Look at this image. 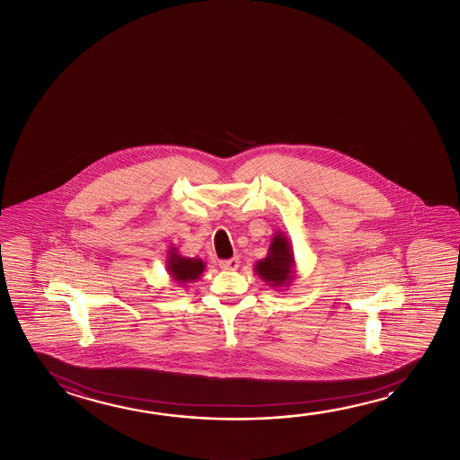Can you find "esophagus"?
<instances>
[{
	"instance_id": "34e87169",
	"label": "esophagus",
	"mask_w": 460,
	"mask_h": 460,
	"mask_svg": "<svg viewBox=\"0 0 460 460\" xmlns=\"http://www.w3.org/2000/svg\"><path fill=\"white\" fill-rule=\"evenodd\" d=\"M219 268L226 270V271H235L239 268V258L234 256L231 260H223V261H219Z\"/></svg>"
}]
</instances>
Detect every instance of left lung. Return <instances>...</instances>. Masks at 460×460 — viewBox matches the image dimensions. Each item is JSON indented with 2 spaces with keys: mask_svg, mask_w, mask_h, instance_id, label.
<instances>
[{
  "mask_svg": "<svg viewBox=\"0 0 460 460\" xmlns=\"http://www.w3.org/2000/svg\"><path fill=\"white\" fill-rule=\"evenodd\" d=\"M258 278L272 288H288L295 279V258L292 243L286 234L276 231L268 247V255L255 263Z\"/></svg>",
  "mask_w": 460,
  "mask_h": 460,
  "instance_id": "left-lung-1",
  "label": "left lung"
}]
</instances>
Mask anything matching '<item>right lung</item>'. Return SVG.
<instances>
[{
  "label": "right lung",
  "instance_id": "add662e5",
  "mask_svg": "<svg viewBox=\"0 0 460 460\" xmlns=\"http://www.w3.org/2000/svg\"><path fill=\"white\" fill-rule=\"evenodd\" d=\"M166 271L170 274V278L173 279L176 284L188 286L192 282H197L199 278L205 271V263L202 258H186L180 255L178 249L172 245L166 255Z\"/></svg>",
  "mask_w": 460,
  "mask_h": 460
}]
</instances>
